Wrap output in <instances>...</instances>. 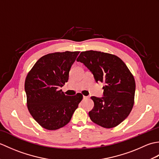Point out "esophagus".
I'll return each instance as SVG.
<instances>
[{"label":"esophagus","mask_w":159,"mask_h":159,"mask_svg":"<svg viewBox=\"0 0 159 159\" xmlns=\"http://www.w3.org/2000/svg\"><path fill=\"white\" fill-rule=\"evenodd\" d=\"M88 98V96H83V99H87Z\"/></svg>","instance_id":"obj_1"}]
</instances>
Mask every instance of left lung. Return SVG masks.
Instances as JSON below:
<instances>
[{
    "mask_svg": "<svg viewBox=\"0 0 159 159\" xmlns=\"http://www.w3.org/2000/svg\"><path fill=\"white\" fill-rule=\"evenodd\" d=\"M93 74L96 83H104L103 97L92 96L94 107L91 120L103 128L117 126L130 114L134 104L135 81L119 57L94 50L81 52L76 59Z\"/></svg>",
    "mask_w": 159,
    "mask_h": 159,
    "instance_id": "1",
    "label": "left lung"
}]
</instances>
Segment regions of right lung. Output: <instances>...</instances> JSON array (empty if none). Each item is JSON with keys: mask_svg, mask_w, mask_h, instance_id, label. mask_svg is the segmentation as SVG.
Wrapping results in <instances>:
<instances>
[{"mask_svg": "<svg viewBox=\"0 0 159 159\" xmlns=\"http://www.w3.org/2000/svg\"><path fill=\"white\" fill-rule=\"evenodd\" d=\"M80 52L50 53L41 57L26 77L25 89L29 113L43 128L57 130L69 123L83 99L81 93L66 96L59 89Z\"/></svg>", "mask_w": 159, "mask_h": 159, "instance_id": "add662e5", "label": "right lung"}]
</instances>
